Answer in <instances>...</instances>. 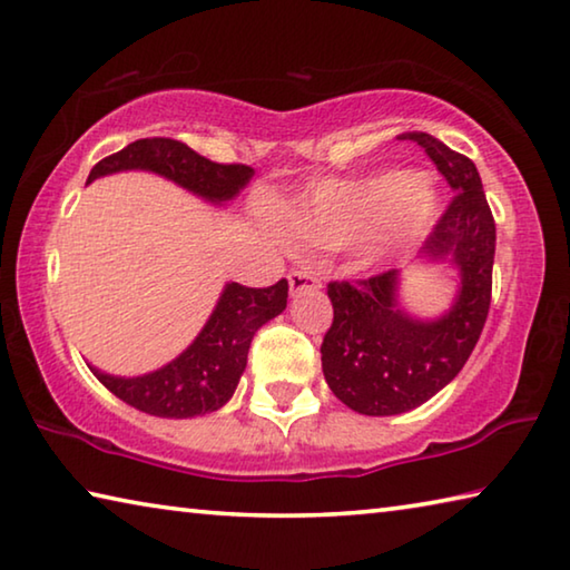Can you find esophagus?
<instances>
[{"label": "esophagus", "mask_w": 570, "mask_h": 570, "mask_svg": "<svg viewBox=\"0 0 570 570\" xmlns=\"http://www.w3.org/2000/svg\"><path fill=\"white\" fill-rule=\"evenodd\" d=\"M288 288H292V296L314 292V288H322V278L314 272H292L288 274Z\"/></svg>", "instance_id": "obj_1"}]
</instances>
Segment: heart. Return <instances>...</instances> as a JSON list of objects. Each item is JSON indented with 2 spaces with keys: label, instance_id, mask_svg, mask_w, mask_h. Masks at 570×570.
I'll list each match as a JSON object with an SVG mask.
<instances>
[{
  "label": "heart",
  "instance_id": "obj_1",
  "mask_svg": "<svg viewBox=\"0 0 570 570\" xmlns=\"http://www.w3.org/2000/svg\"><path fill=\"white\" fill-rule=\"evenodd\" d=\"M442 214L435 183L412 173H382L356 180H322L272 218L284 246L292 238L326 250L354 248L356 264L372 268L394 248L428 236Z\"/></svg>",
  "mask_w": 570,
  "mask_h": 570
}]
</instances>
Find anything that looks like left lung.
Segmentation results:
<instances>
[{"label":"left lung","mask_w":570,"mask_h":570,"mask_svg":"<svg viewBox=\"0 0 570 570\" xmlns=\"http://www.w3.org/2000/svg\"><path fill=\"white\" fill-rule=\"evenodd\" d=\"M445 176L455 198L422 246V262L452 266L458 294L445 314L420 320L400 302L397 268L356 284L332 282L334 322L322 342V370L346 407L387 417L450 384L475 350L493 292L495 220L475 163L428 132H404Z\"/></svg>","instance_id":"left-lung-1"}]
</instances>
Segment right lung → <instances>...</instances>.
<instances>
[{
  "instance_id": "right-lung-1",
  "label": "right lung",
  "mask_w": 570,
  "mask_h": 570,
  "mask_svg": "<svg viewBox=\"0 0 570 570\" xmlns=\"http://www.w3.org/2000/svg\"><path fill=\"white\" fill-rule=\"evenodd\" d=\"M120 170H148L193 196L224 206L248 186L254 168L220 166L170 138H142L90 170L88 183ZM288 282L248 288L230 282L216 308L176 360L140 377H115L90 364L95 377L130 407L168 420H188L224 407L234 397L254 334L286 308Z\"/></svg>"
}]
</instances>
